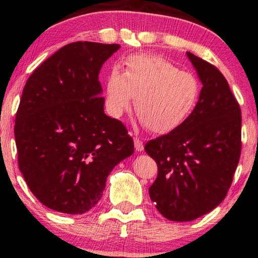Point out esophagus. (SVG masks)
<instances>
[{
  "instance_id": "esophagus-1",
  "label": "esophagus",
  "mask_w": 258,
  "mask_h": 258,
  "mask_svg": "<svg viewBox=\"0 0 258 258\" xmlns=\"http://www.w3.org/2000/svg\"><path fill=\"white\" fill-rule=\"evenodd\" d=\"M133 142H135V148H136V152H143L144 149V146H143V142L141 141V139L136 137L135 139H133Z\"/></svg>"
}]
</instances>
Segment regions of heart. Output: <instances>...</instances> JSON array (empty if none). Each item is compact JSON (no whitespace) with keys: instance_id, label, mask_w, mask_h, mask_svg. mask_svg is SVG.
Returning a JSON list of instances; mask_svg holds the SVG:
<instances>
[{"instance_id":"heart-1","label":"heart","mask_w":258,"mask_h":258,"mask_svg":"<svg viewBox=\"0 0 258 258\" xmlns=\"http://www.w3.org/2000/svg\"><path fill=\"white\" fill-rule=\"evenodd\" d=\"M125 72L114 67L105 84V106L120 117L131 106L149 131L172 132L194 110L200 86L191 74L182 72L167 59L154 54H135L126 59Z\"/></svg>"}]
</instances>
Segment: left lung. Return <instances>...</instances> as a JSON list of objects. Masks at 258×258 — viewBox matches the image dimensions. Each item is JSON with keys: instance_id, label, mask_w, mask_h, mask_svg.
Wrapping results in <instances>:
<instances>
[{"instance_id": "left-lung-1", "label": "left lung", "mask_w": 258, "mask_h": 258, "mask_svg": "<svg viewBox=\"0 0 258 258\" xmlns=\"http://www.w3.org/2000/svg\"><path fill=\"white\" fill-rule=\"evenodd\" d=\"M186 57L203 85L199 100L182 125L144 148L158 164L150 199L173 222L194 221L220 205L241 152L240 106L227 80L193 53Z\"/></svg>"}]
</instances>
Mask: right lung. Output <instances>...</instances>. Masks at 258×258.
<instances>
[{
    "instance_id": "right-lung-1",
    "label": "right lung",
    "mask_w": 258,
    "mask_h": 258,
    "mask_svg": "<svg viewBox=\"0 0 258 258\" xmlns=\"http://www.w3.org/2000/svg\"><path fill=\"white\" fill-rule=\"evenodd\" d=\"M120 44L73 42L31 74L14 126L18 164L40 203L81 215L100 200L109 173L133 154V139L104 112L103 64Z\"/></svg>"
}]
</instances>
